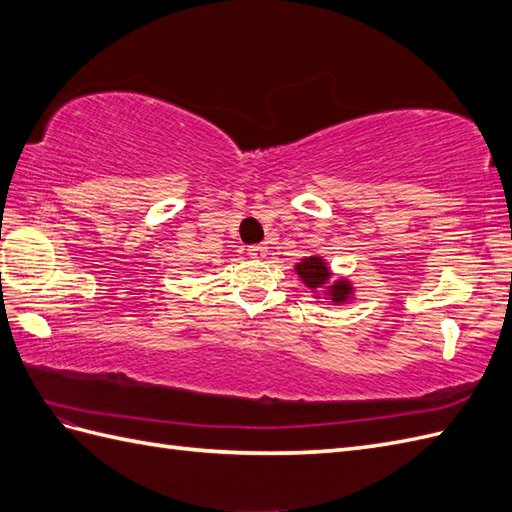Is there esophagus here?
Returning <instances> with one entry per match:
<instances>
[{
	"label": "esophagus",
	"mask_w": 512,
	"mask_h": 512,
	"mask_svg": "<svg viewBox=\"0 0 512 512\" xmlns=\"http://www.w3.org/2000/svg\"><path fill=\"white\" fill-rule=\"evenodd\" d=\"M247 254L252 258H265L267 256V247L265 245H249Z\"/></svg>",
	"instance_id": "obj_1"
}]
</instances>
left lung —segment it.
Returning <instances> with one entry per match:
<instances>
[{
	"mask_svg": "<svg viewBox=\"0 0 512 512\" xmlns=\"http://www.w3.org/2000/svg\"><path fill=\"white\" fill-rule=\"evenodd\" d=\"M295 273L302 282L308 286L313 293H321L328 295L334 304H345L350 302L352 295H354V286L350 284V280H334L330 282L332 273L326 260L321 256H306L299 260L295 265Z\"/></svg>",
	"mask_w": 512,
	"mask_h": 512,
	"instance_id": "left-lung-1",
	"label": "left lung"
}]
</instances>
